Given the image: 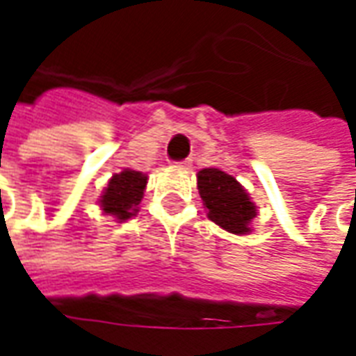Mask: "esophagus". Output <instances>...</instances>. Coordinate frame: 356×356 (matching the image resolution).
I'll list each match as a JSON object with an SVG mask.
<instances>
[{"instance_id":"34e87169","label":"esophagus","mask_w":356,"mask_h":356,"mask_svg":"<svg viewBox=\"0 0 356 356\" xmlns=\"http://www.w3.org/2000/svg\"><path fill=\"white\" fill-rule=\"evenodd\" d=\"M177 165L181 170H188V168H191V160H188V158H186V160H181V162H177Z\"/></svg>"}]
</instances>
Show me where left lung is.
I'll return each instance as SVG.
<instances>
[{"instance_id": "1", "label": "left lung", "mask_w": 356, "mask_h": 356, "mask_svg": "<svg viewBox=\"0 0 356 356\" xmlns=\"http://www.w3.org/2000/svg\"><path fill=\"white\" fill-rule=\"evenodd\" d=\"M198 193L208 208V217L232 234H248L250 223L257 216L255 204L236 179L217 170L198 171Z\"/></svg>"}]
</instances>
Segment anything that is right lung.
<instances>
[{"label":"right lung","instance_id":"obj_1","mask_svg":"<svg viewBox=\"0 0 356 356\" xmlns=\"http://www.w3.org/2000/svg\"><path fill=\"white\" fill-rule=\"evenodd\" d=\"M145 186H147V175L140 171L124 170L122 173L112 175L108 186L104 188L99 200L102 211L106 216L116 217L120 223L129 219L139 211Z\"/></svg>","mask_w":356,"mask_h":356}]
</instances>
